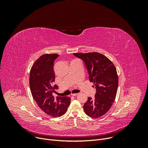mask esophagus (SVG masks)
I'll list each match as a JSON object with an SVG mask.
<instances>
[{"instance_id":"1","label":"esophagus","mask_w":148,"mask_h":148,"mask_svg":"<svg viewBox=\"0 0 148 148\" xmlns=\"http://www.w3.org/2000/svg\"><path fill=\"white\" fill-rule=\"evenodd\" d=\"M73 97H75V96H77V95H78V94H71Z\"/></svg>"}]
</instances>
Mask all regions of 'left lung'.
<instances>
[{
    "label": "left lung",
    "mask_w": 148,
    "mask_h": 148,
    "mask_svg": "<svg viewBox=\"0 0 148 148\" xmlns=\"http://www.w3.org/2000/svg\"><path fill=\"white\" fill-rule=\"evenodd\" d=\"M82 60L89 74L90 81L96 88L94 98H88L83 108L86 114L97 118L106 114L112 107L117 92L118 76L113 62L97 52L74 53Z\"/></svg>",
    "instance_id": "1"
}]
</instances>
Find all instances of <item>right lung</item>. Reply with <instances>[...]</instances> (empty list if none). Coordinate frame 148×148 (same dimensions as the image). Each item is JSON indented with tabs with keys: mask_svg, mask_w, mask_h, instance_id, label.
<instances>
[{
	"mask_svg": "<svg viewBox=\"0 0 148 148\" xmlns=\"http://www.w3.org/2000/svg\"><path fill=\"white\" fill-rule=\"evenodd\" d=\"M57 54H45L41 56L31 68L29 77L30 88L33 99L39 108L52 117L64 114L70 105L71 99L68 97L53 95L57 85H53L55 74L54 61Z\"/></svg>",
	"mask_w": 148,
	"mask_h": 148,
	"instance_id": "obj_1",
	"label": "right lung"
}]
</instances>
